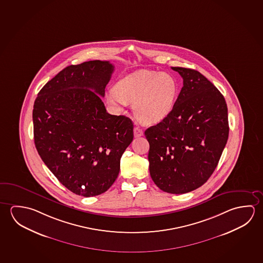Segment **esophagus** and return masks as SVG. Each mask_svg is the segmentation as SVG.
Segmentation results:
<instances>
[{"label":"esophagus","mask_w":263,"mask_h":263,"mask_svg":"<svg viewBox=\"0 0 263 263\" xmlns=\"http://www.w3.org/2000/svg\"><path fill=\"white\" fill-rule=\"evenodd\" d=\"M134 136H135V138H139V137L143 136L142 129H140L139 127L136 126V127L134 128Z\"/></svg>","instance_id":"1"}]
</instances>
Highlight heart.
<instances>
[{"instance_id":"1","label":"heart","mask_w":263,"mask_h":263,"mask_svg":"<svg viewBox=\"0 0 263 263\" xmlns=\"http://www.w3.org/2000/svg\"><path fill=\"white\" fill-rule=\"evenodd\" d=\"M178 92L175 78L171 74L140 69L117 82L107 99L117 107L134 104L138 119L153 124L162 120L172 112Z\"/></svg>"}]
</instances>
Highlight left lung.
<instances>
[{"mask_svg": "<svg viewBox=\"0 0 263 263\" xmlns=\"http://www.w3.org/2000/svg\"><path fill=\"white\" fill-rule=\"evenodd\" d=\"M183 86L172 112L148 127L149 173L159 189L186 194L206 182L228 142L224 96L197 70L173 67Z\"/></svg>", "mask_w": 263, "mask_h": 263, "instance_id": "8db88e82", "label": "left lung"}]
</instances>
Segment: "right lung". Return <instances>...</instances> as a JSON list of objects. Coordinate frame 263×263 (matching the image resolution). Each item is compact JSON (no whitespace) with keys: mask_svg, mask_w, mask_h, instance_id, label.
<instances>
[{"mask_svg":"<svg viewBox=\"0 0 263 263\" xmlns=\"http://www.w3.org/2000/svg\"><path fill=\"white\" fill-rule=\"evenodd\" d=\"M114 66L70 65L40 90L33 109L36 151L61 184L90 197L106 192L134 138L128 117L106 112L102 101Z\"/></svg>","mask_w":263,"mask_h":263,"instance_id":"1","label":"right lung"}]
</instances>
